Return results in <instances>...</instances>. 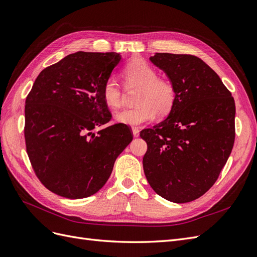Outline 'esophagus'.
Returning <instances> with one entry per match:
<instances>
[{
    "mask_svg": "<svg viewBox=\"0 0 257 257\" xmlns=\"http://www.w3.org/2000/svg\"><path fill=\"white\" fill-rule=\"evenodd\" d=\"M132 135H134L135 138H138L140 136V131L138 128H132Z\"/></svg>",
    "mask_w": 257,
    "mask_h": 257,
    "instance_id": "1",
    "label": "esophagus"
}]
</instances>
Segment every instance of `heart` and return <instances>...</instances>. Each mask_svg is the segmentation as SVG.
I'll return each instance as SVG.
<instances>
[{"label":"heart","mask_w":257,"mask_h":257,"mask_svg":"<svg viewBox=\"0 0 257 257\" xmlns=\"http://www.w3.org/2000/svg\"><path fill=\"white\" fill-rule=\"evenodd\" d=\"M127 86L139 87L135 109H125L115 115V120L128 126H139L151 121L156 114L164 116L176 100V89L172 82L157 77L156 70L143 60L130 62L122 72ZM105 104L110 109H117L121 104V89L114 79L107 80L102 89Z\"/></svg>","instance_id":"1"}]
</instances>
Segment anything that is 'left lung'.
<instances>
[{
  "label": "left lung",
  "instance_id": "8db88e82",
  "mask_svg": "<svg viewBox=\"0 0 257 257\" xmlns=\"http://www.w3.org/2000/svg\"><path fill=\"white\" fill-rule=\"evenodd\" d=\"M150 61L176 89L168 117L141 131L147 143L143 169L154 191L188 203L216 183L233 150L235 101L220 77L201 59L155 53Z\"/></svg>",
  "mask_w": 257,
  "mask_h": 257
}]
</instances>
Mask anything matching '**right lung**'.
I'll list each match as a JSON object with an SVG mask.
<instances>
[{
	"instance_id": "add662e5",
	"label": "right lung",
	"mask_w": 257,
	"mask_h": 257,
	"mask_svg": "<svg viewBox=\"0 0 257 257\" xmlns=\"http://www.w3.org/2000/svg\"><path fill=\"white\" fill-rule=\"evenodd\" d=\"M120 61L119 53L79 51L34 82L26 101L27 151L39 180L57 195L78 200L98 192L132 141L123 123L94 132L112 117L102 89Z\"/></svg>"
}]
</instances>
